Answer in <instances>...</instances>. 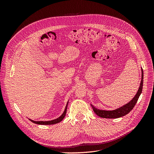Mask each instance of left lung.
Segmentation results:
<instances>
[{
    "label": "left lung",
    "instance_id": "8db88e82",
    "mask_svg": "<svg viewBox=\"0 0 154 154\" xmlns=\"http://www.w3.org/2000/svg\"><path fill=\"white\" fill-rule=\"evenodd\" d=\"M141 80L140 83V85L139 87V90L137 92L136 94L133 97L132 100L129 101L128 103L126 105L121 106L120 108L115 109L113 110H100L97 109L95 107L91 105L92 108L94 110L95 114L97 115L100 118H110V119H114V118H118L123 117V116L127 115L128 114L130 111H131L134 106L136 105L137 101L139 99V96H140L142 90H143V69H141Z\"/></svg>",
    "mask_w": 154,
    "mask_h": 154
}]
</instances>
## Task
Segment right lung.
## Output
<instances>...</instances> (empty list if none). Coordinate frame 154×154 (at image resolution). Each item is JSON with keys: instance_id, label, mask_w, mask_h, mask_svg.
Masks as SVG:
<instances>
[{"instance_id": "add662e5", "label": "right lung", "mask_w": 154, "mask_h": 154, "mask_svg": "<svg viewBox=\"0 0 154 154\" xmlns=\"http://www.w3.org/2000/svg\"><path fill=\"white\" fill-rule=\"evenodd\" d=\"M68 103H69V101L67 102V103L66 106V109H65V110L63 112V114L61 116H60L59 118H58L57 119H55L51 120V121H48V122H42V121H40V122H35V121H33V120L30 119H29V120L31 121V122H32V123H34L35 124H38V125H54V124L58 123L60 122H62L63 119L65 118V116H66V112H67Z\"/></svg>"}]
</instances>
